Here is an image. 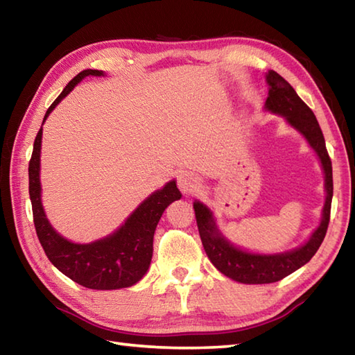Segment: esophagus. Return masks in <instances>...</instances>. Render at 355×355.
<instances>
[{"label":"esophagus","instance_id":"34e87169","mask_svg":"<svg viewBox=\"0 0 355 355\" xmlns=\"http://www.w3.org/2000/svg\"><path fill=\"white\" fill-rule=\"evenodd\" d=\"M178 187L180 191L189 195V193H193L198 187H200V181L198 178L192 174V172H183L178 177Z\"/></svg>","mask_w":355,"mask_h":355}]
</instances>
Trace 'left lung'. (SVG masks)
<instances>
[{
	"label": "left lung",
	"mask_w": 355,
	"mask_h": 355,
	"mask_svg": "<svg viewBox=\"0 0 355 355\" xmlns=\"http://www.w3.org/2000/svg\"><path fill=\"white\" fill-rule=\"evenodd\" d=\"M266 80L269 85V96L265 104L266 109L283 114L292 127L306 136L310 146L318 153L325 172L327 200L322 210V222L316 228V232L313 233L310 241L306 245H302L301 248L274 255L250 254L234 248L218 232L211 211L200 201L193 202L198 232H200L207 257L222 274L234 279V282L245 284H268L279 282V279L291 275L292 272L310 261L327 234L333 200L331 159L328 155L322 130L319 127L315 113L311 112L310 107L301 100L298 94L295 92V89L279 73L269 71Z\"/></svg>",
	"instance_id": "1"
}]
</instances>
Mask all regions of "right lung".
Returning a JSON list of instances; mask_svg holds the SVG:
<instances>
[{"mask_svg":"<svg viewBox=\"0 0 355 355\" xmlns=\"http://www.w3.org/2000/svg\"><path fill=\"white\" fill-rule=\"evenodd\" d=\"M87 76L100 77L103 71L86 69L73 77L49 105L44 121L73 86ZM40 140L42 127L37 131L28 163V192L36 234L48 260L62 274L87 289L113 291L136 284L150 268L154 232L164 209L181 198L175 181H169L162 191L148 196L116 233L89 245L72 243L54 232L40 202Z\"/></svg>","mask_w":355,"mask_h":355,"instance_id":"right-lung-1","label":"right lung"}]
</instances>
